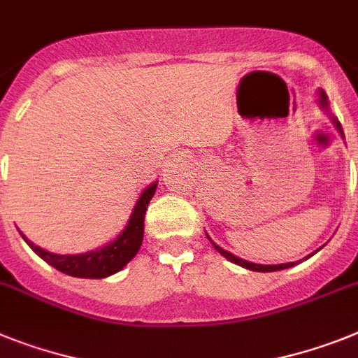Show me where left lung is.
Listing matches in <instances>:
<instances>
[{
	"mask_svg": "<svg viewBox=\"0 0 358 358\" xmlns=\"http://www.w3.org/2000/svg\"><path fill=\"white\" fill-rule=\"evenodd\" d=\"M318 101H320V105H322L324 109H327V100H326V94H324V91H320V100H318ZM333 122H335V127L338 129V133L344 134V131H342L341 122H338V120H335V118H333ZM207 238H209V236H207ZM209 240H211V238H209ZM211 244L215 245L216 251H218V253H220V255H224V257L227 258V260L238 264V266L245 267V269H251V271H262V273H266V271H280V269H287V267H293L296 264V262H289V264H278V266H260V264L248 262V260H242V258L235 257V255L227 253L225 249L218 248V245H216L215 242H213V240H211Z\"/></svg>",
	"mask_w": 358,
	"mask_h": 358,
	"instance_id": "left-lung-1",
	"label": "left lung"
}]
</instances>
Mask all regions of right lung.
<instances>
[{
    "instance_id": "add662e5",
    "label": "right lung",
    "mask_w": 358,
    "mask_h": 358,
    "mask_svg": "<svg viewBox=\"0 0 358 358\" xmlns=\"http://www.w3.org/2000/svg\"><path fill=\"white\" fill-rule=\"evenodd\" d=\"M156 185L158 184L155 182L143 191L140 200L134 206L131 220L127 222L122 235L114 242L105 245V248L98 249V251L83 255H54L32 244L25 235L21 236H23L27 244L31 245V249L38 257L43 258L45 262L56 267L58 271L65 273V275L78 276V278H105V276H110L127 266L134 258V255L138 253L140 245H142L143 218H145L147 206L151 202V198L155 196Z\"/></svg>"
}]
</instances>
